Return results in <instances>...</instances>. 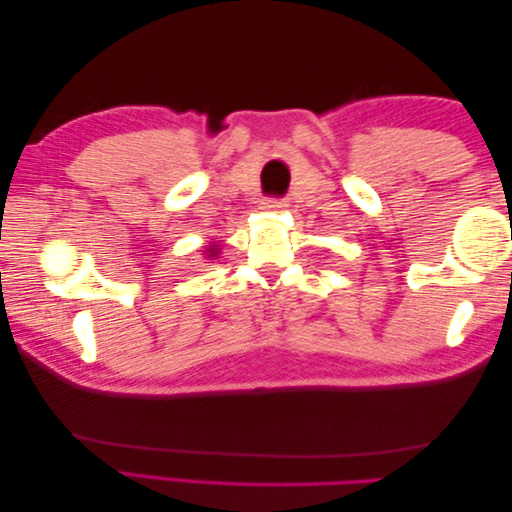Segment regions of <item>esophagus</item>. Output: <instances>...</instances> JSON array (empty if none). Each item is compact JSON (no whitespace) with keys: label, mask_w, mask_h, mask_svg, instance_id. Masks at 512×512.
<instances>
[{"label":"esophagus","mask_w":512,"mask_h":512,"mask_svg":"<svg viewBox=\"0 0 512 512\" xmlns=\"http://www.w3.org/2000/svg\"><path fill=\"white\" fill-rule=\"evenodd\" d=\"M286 206H288L286 199H265V204H263L265 211H272V213H279Z\"/></svg>","instance_id":"esophagus-1"}]
</instances>
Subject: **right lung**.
I'll use <instances>...</instances> for the list:
<instances>
[{"label": "right lung", "mask_w": 512, "mask_h": 512, "mask_svg": "<svg viewBox=\"0 0 512 512\" xmlns=\"http://www.w3.org/2000/svg\"><path fill=\"white\" fill-rule=\"evenodd\" d=\"M206 254H208V258H213V256L217 254V247H208V251H206Z\"/></svg>", "instance_id": "right-lung-1"}]
</instances>
